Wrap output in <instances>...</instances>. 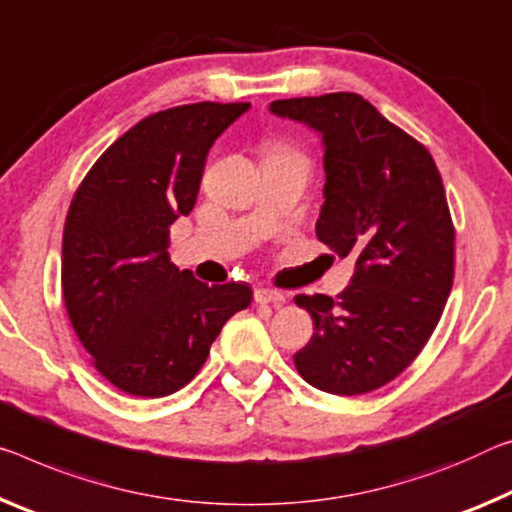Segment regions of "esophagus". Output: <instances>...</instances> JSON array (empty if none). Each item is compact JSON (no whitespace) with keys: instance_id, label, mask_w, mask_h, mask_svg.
I'll use <instances>...</instances> for the list:
<instances>
[{"instance_id":"34e87169","label":"esophagus","mask_w":512,"mask_h":512,"mask_svg":"<svg viewBox=\"0 0 512 512\" xmlns=\"http://www.w3.org/2000/svg\"><path fill=\"white\" fill-rule=\"evenodd\" d=\"M282 300H285V296H282L280 291L269 289V287H257L255 289V303H259V305H269V303L280 305Z\"/></svg>"}]
</instances>
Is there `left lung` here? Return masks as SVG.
<instances>
[{
	"mask_svg": "<svg viewBox=\"0 0 512 512\" xmlns=\"http://www.w3.org/2000/svg\"><path fill=\"white\" fill-rule=\"evenodd\" d=\"M271 111L323 136L316 237L355 257L337 298L296 296L314 335L294 364L328 394L373 392L410 367L451 294L456 230L442 175L424 145L358 93L275 100Z\"/></svg>",
	"mask_w": 512,
	"mask_h": 512,
	"instance_id": "1",
	"label": "left lung"
}]
</instances>
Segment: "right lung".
<instances>
[{"instance_id":"obj_1","label":"right lung","mask_w":512,"mask_h":512,"mask_svg":"<svg viewBox=\"0 0 512 512\" xmlns=\"http://www.w3.org/2000/svg\"><path fill=\"white\" fill-rule=\"evenodd\" d=\"M248 102L182 104L109 145L70 202L61 287L93 367L125 394L159 399L205 364L246 310V282L205 285L170 262V225L196 205L207 152Z\"/></svg>"}]
</instances>
